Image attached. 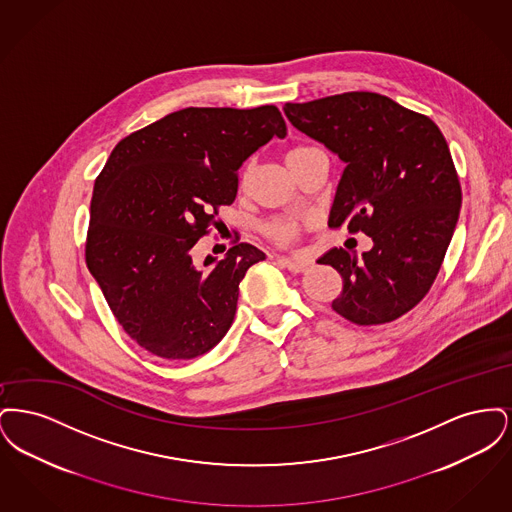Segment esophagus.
I'll return each mask as SVG.
<instances>
[{
  "label": "esophagus",
  "mask_w": 512,
  "mask_h": 512,
  "mask_svg": "<svg viewBox=\"0 0 512 512\" xmlns=\"http://www.w3.org/2000/svg\"><path fill=\"white\" fill-rule=\"evenodd\" d=\"M278 265H282L292 272H305L313 267V263L309 259H292V257H280Z\"/></svg>",
  "instance_id": "obj_1"
}]
</instances>
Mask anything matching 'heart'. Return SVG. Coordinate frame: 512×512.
<instances>
[{
  "mask_svg": "<svg viewBox=\"0 0 512 512\" xmlns=\"http://www.w3.org/2000/svg\"><path fill=\"white\" fill-rule=\"evenodd\" d=\"M309 149H313V147H292V149L288 151V155H286V161H290L293 157H297V155H301V153H305V151H309ZM295 230H297V222L293 219L276 220V222L268 224L267 228L268 234H270L276 242H280V244H288V242H292V238L295 236Z\"/></svg>",
  "mask_w": 512,
  "mask_h": 512,
  "instance_id": "b5f03b06",
  "label": "heart"
}]
</instances>
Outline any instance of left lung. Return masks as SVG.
<instances>
[{
	"mask_svg": "<svg viewBox=\"0 0 512 512\" xmlns=\"http://www.w3.org/2000/svg\"><path fill=\"white\" fill-rule=\"evenodd\" d=\"M293 126L345 163L328 226L365 232L361 259L332 247L343 290L332 309L361 326L409 313L438 276L461 211V184L436 122L372 92L286 103Z\"/></svg>",
	"mask_w": 512,
	"mask_h": 512,
	"instance_id": "8db88e82",
	"label": "left lung"
}]
</instances>
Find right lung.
Wrapping results in <instances>:
<instances>
[{
  "label": "right lung",
  "instance_id": "obj_1",
  "mask_svg": "<svg viewBox=\"0 0 512 512\" xmlns=\"http://www.w3.org/2000/svg\"><path fill=\"white\" fill-rule=\"evenodd\" d=\"M288 128L274 105L188 107L111 151L90 205L86 265L124 332L149 353L188 361L230 330L247 268L238 244L195 265L192 247L238 194L245 159Z\"/></svg>",
  "mask_w": 512,
  "mask_h": 512
}]
</instances>
